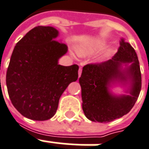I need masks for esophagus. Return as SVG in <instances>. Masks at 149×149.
I'll return each mask as SVG.
<instances>
[{"instance_id": "34e87169", "label": "esophagus", "mask_w": 149, "mask_h": 149, "mask_svg": "<svg viewBox=\"0 0 149 149\" xmlns=\"http://www.w3.org/2000/svg\"><path fill=\"white\" fill-rule=\"evenodd\" d=\"M81 72H82V69H81V68H79V71H78V76H79V77H80V75H81Z\"/></svg>"}]
</instances>
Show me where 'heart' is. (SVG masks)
<instances>
[{
	"label": "heart",
	"instance_id": "b5f03b06",
	"mask_svg": "<svg viewBox=\"0 0 149 149\" xmlns=\"http://www.w3.org/2000/svg\"><path fill=\"white\" fill-rule=\"evenodd\" d=\"M106 45V41L105 40H97L95 41L86 44L79 46L77 48V53L80 56H87L90 54H92L97 51L104 48Z\"/></svg>",
	"mask_w": 149,
	"mask_h": 149
}]
</instances>
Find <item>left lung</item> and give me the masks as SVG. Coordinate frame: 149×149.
<instances>
[{
  "label": "left lung",
  "mask_w": 149,
  "mask_h": 149,
  "mask_svg": "<svg viewBox=\"0 0 149 149\" xmlns=\"http://www.w3.org/2000/svg\"><path fill=\"white\" fill-rule=\"evenodd\" d=\"M82 108L88 120L108 123L130 112L141 88V74L138 55L128 42L121 38L117 53L100 64L83 67L79 79ZM119 85L125 94L116 95L111 88Z\"/></svg>",
  "instance_id": "1"
}]
</instances>
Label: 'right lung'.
Masks as SVG:
<instances>
[{
    "mask_svg": "<svg viewBox=\"0 0 149 149\" xmlns=\"http://www.w3.org/2000/svg\"><path fill=\"white\" fill-rule=\"evenodd\" d=\"M52 26L32 29L15 45L6 74L12 105L25 117L44 121L54 116L59 98L78 78L77 65L64 66L58 59L68 47L56 40Z\"/></svg>",
    "mask_w": 149,
    "mask_h": 149,
    "instance_id": "add662e5",
    "label": "right lung"
}]
</instances>
